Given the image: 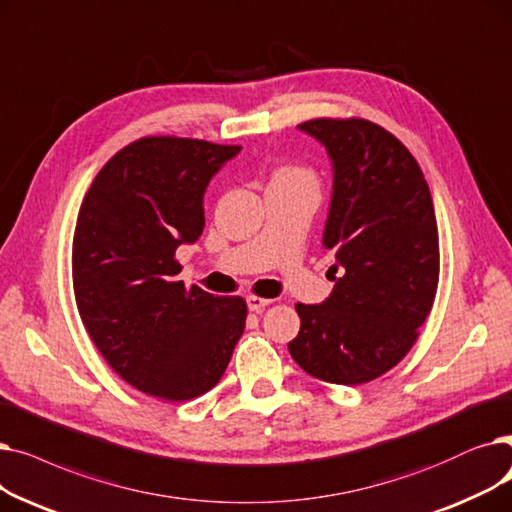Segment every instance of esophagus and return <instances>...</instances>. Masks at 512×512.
Wrapping results in <instances>:
<instances>
[{
    "mask_svg": "<svg viewBox=\"0 0 512 512\" xmlns=\"http://www.w3.org/2000/svg\"><path fill=\"white\" fill-rule=\"evenodd\" d=\"M273 300H266V298H260V296H248V308L252 312H262L266 306H271Z\"/></svg>",
    "mask_w": 512,
    "mask_h": 512,
    "instance_id": "1",
    "label": "esophagus"
}]
</instances>
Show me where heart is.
Returning <instances> with one entry per match:
<instances>
[{
	"instance_id": "b5f03b06",
	"label": "heart",
	"mask_w": 512,
	"mask_h": 512,
	"mask_svg": "<svg viewBox=\"0 0 512 512\" xmlns=\"http://www.w3.org/2000/svg\"><path fill=\"white\" fill-rule=\"evenodd\" d=\"M271 183H285V185H314L316 179L312 170L300 164H281L273 170Z\"/></svg>"
}]
</instances>
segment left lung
<instances>
[{
  "instance_id": "left-lung-1",
  "label": "left lung",
  "mask_w": 512,
  "mask_h": 512,
  "mask_svg": "<svg viewBox=\"0 0 512 512\" xmlns=\"http://www.w3.org/2000/svg\"><path fill=\"white\" fill-rule=\"evenodd\" d=\"M333 160L323 243L335 252V287L321 306L296 304L289 354L321 381L369 383L410 352L433 308L440 237L431 191L406 145L364 118L300 125Z\"/></svg>"
}]
</instances>
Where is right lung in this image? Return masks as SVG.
Listing matches in <instances>:
<instances>
[{"mask_svg":"<svg viewBox=\"0 0 512 512\" xmlns=\"http://www.w3.org/2000/svg\"><path fill=\"white\" fill-rule=\"evenodd\" d=\"M239 150L141 137L102 166L77 216L72 287L81 321L120 377L166 402L212 389L246 329V300L177 279V248L204 231L206 185Z\"/></svg>","mask_w":512,"mask_h":512,"instance_id":"1","label":"right lung"}]
</instances>
